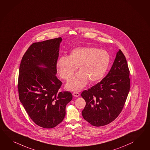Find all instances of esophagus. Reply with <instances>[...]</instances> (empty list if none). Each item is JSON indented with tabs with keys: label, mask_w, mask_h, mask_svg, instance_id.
<instances>
[{
	"label": "esophagus",
	"mask_w": 150,
	"mask_h": 150,
	"mask_svg": "<svg viewBox=\"0 0 150 150\" xmlns=\"http://www.w3.org/2000/svg\"><path fill=\"white\" fill-rule=\"evenodd\" d=\"M73 95L74 96H75V97H78V96H80V94L79 93H77V92H74Z\"/></svg>",
	"instance_id": "esophagus-1"
}]
</instances>
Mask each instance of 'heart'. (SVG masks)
Here are the masks:
<instances>
[{
    "label": "heart",
    "mask_w": 150,
    "mask_h": 150,
    "mask_svg": "<svg viewBox=\"0 0 150 150\" xmlns=\"http://www.w3.org/2000/svg\"><path fill=\"white\" fill-rule=\"evenodd\" d=\"M110 55L105 50L90 47H78L69 55L59 58L56 69L63 79L69 80L79 67L80 72L67 83L66 87L71 91H79L89 81L98 82L104 76L110 65Z\"/></svg>",
    "instance_id": "heart-1"
}]
</instances>
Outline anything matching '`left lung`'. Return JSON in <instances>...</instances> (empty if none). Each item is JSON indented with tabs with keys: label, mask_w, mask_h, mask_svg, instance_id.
<instances>
[{
	"label": "left lung",
	"mask_w": 150,
	"mask_h": 150,
	"mask_svg": "<svg viewBox=\"0 0 150 150\" xmlns=\"http://www.w3.org/2000/svg\"><path fill=\"white\" fill-rule=\"evenodd\" d=\"M129 71L122 52H117L109 73L81 96L86 105L82 112L84 120L99 127L114 120L122 110L130 89Z\"/></svg>",
	"instance_id": "1"
}]
</instances>
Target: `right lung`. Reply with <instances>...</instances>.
Masks as SVG:
<instances>
[{"label": "right lung", "instance_id": "right-lung-1", "mask_svg": "<svg viewBox=\"0 0 150 150\" xmlns=\"http://www.w3.org/2000/svg\"><path fill=\"white\" fill-rule=\"evenodd\" d=\"M62 40L59 37L34 43L19 67V100L32 120L43 128H54L61 123L73 98L70 92H59L62 82L56 76Z\"/></svg>", "mask_w": 150, "mask_h": 150}]
</instances>
